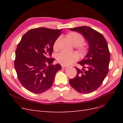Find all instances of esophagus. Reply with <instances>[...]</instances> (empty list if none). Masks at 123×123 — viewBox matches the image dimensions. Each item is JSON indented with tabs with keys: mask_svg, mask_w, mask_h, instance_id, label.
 <instances>
[{
	"mask_svg": "<svg viewBox=\"0 0 123 123\" xmlns=\"http://www.w3.org/2000/svg\"><path fill=\"white\" fill-rule=\"evenodd\" d=\"M62 69L65 70V69H68V67L66 66H64V65H62Z\"/></svg>",
	"mask_w": 123,
	"mask_h": 123,
	"instance_id": "34e87169",
	"label": "esophagus"
}]
</instances>
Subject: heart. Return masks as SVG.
Listing matches in <instances>:
<instances>
[{
	"label": "heart",
	"instance_id": "b5f03b06",
	"mask_svg": "<svg viewBox=\"0 0 123 123\" xmlns=\"http://www.w3.org/2000/svg\"><path fill=\"white\" fill-rule=\"evenodd\" d=\"M70 38L73 44L75 46H80L84 42L83 37L77 33H71ZM60 39L61 37H59L55 40L53 46L54 49L57 48ZM56 59L59 63L62 65L69 66L77 60V56L74 53H68L65 51H62L57 55Z\"/></svg>",
	"mask_w": 123,
	"mask_h": 123
}]
</instances>
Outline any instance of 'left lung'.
Segmentation results:
<instances>
[{
	"label": "left lung",
	"instance_id": "left-lung-1",
	"mask_svg": "<svg viewBox=\"0 0 123 123\" xmlns=\"http://www.w3.org/2000/svg\"><path fill=\"white\" fill-rule=\"evenodd\" d=\"M82 34L89 44L88 52L78 64L82 69L75 67L77 74L69 83L78 92L88 94L102 85L109 71L110 52L106 39L95 30L87 26L69 29Z\"/></svg>",
	"mask_w": 123,
	"mask_h": 123
}]
</instances>
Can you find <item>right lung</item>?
<instances>
[{"mask_svg":"<svg viewBox=\"0 0 123 123\" xmlns=\"http://www.w3.org/2000/svg\"><path fill=\"white\" fill-rule=\"evenodd\" d=\"M62 29L38 28L30 30L22 37L15 52L14 68L23 86L28 91L40 94L50 89L61 66L52 65L50 58L54 43Z\"/></svg>","mask_w":123,"mask_h":123,"instance_id":"add662e5","label":"right lung"}]
</instances>
